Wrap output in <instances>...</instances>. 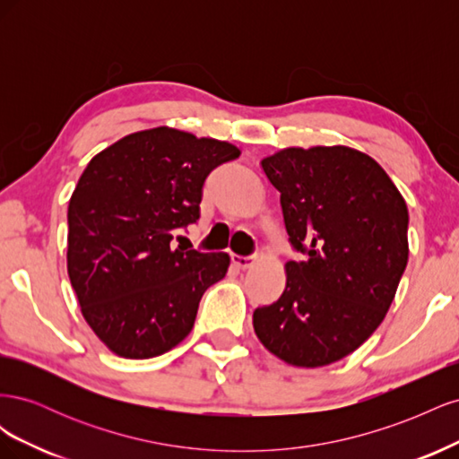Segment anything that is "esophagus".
<instances>
[{
    "mask_svg": "<svg viewBox=\"0 0 459 459\" xmlns=\"http://www.w3.org/2000/svg\"><path fill=\"white\" fill-rule=\"evenodd\" d=\"M231 262L235 264V266L238 268H241V270H247V268H251L253 264L256 262V258L255 256H241V255H233L231 256Z\"/></svg>",
    "mask_w": 459,
    "mask_h": 459,
    "instance_id": "34e87169",
    "label": "esophagus"
}]
</instances>
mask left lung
Instances as JSON below:
<instances>
[{"instance_id":"obj_1","label":"left lung","mask_w":459,"mask_h":459,"mask_svg":"<svg viewBox=\"0 0 459 459\" xmlns=\"http://www.w3.org/2000/svg\"><path fill=\"white\" fill-rule=\"evenodd\" d=\"M260 164L304 260L285 264L283 295L255 310V333L290 366H329L391 308L408 264L406 201L377 162L344 145L289 147Z\"/></svg>"}]
</instances>
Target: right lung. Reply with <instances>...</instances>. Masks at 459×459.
Here are the masks:
<instances>
[{"label":"right lung","mask_w":459,"mask_h":459,"mask_svg":"<svg viewBox=\"0 0 459 459\" xmlns=\"http://www.w3.org/2000/svg\"><path fill=\"white\" fill-rule=\"evenodd\" d=\"M241 151L159 126L122 137L88 162L68 201L66 268L82 316L117 356L155 358L182 342L226 253L172 247L195 224L206 176Z\"/></svg>","instance_id":"add662e5"}]
</instances>
